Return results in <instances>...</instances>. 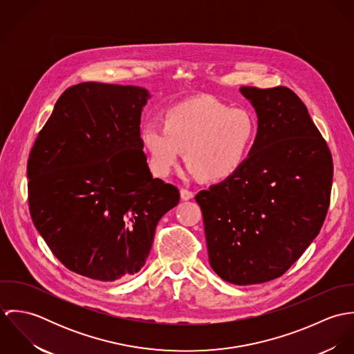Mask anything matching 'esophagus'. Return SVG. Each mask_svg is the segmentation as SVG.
Segmentation results:
<instances>
[{"label":"esophagus","instance_id":"1","mask_svg":"<svg viewBox=\"0 0 354 354\" xmlns=\"http://www.w3.org/2000/svg\"><path fill=\"white\" fill-rule=\"evenodd\" d=\"M180 195H181V199H183V201H189V199L194 198L192 191H189V189H187V188H181Z\"/></svg>","mask_w":354,"mask_h":354}]
</instances>
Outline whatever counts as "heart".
<instances>
[{"instance_id": "1", "label": "heart", "mask_w": 354, "mask_h": 354, "mask_svg": "<svg viewBox=\"0 0 354 354\" xmlns=\"http://www.w3.org/2000/svg\"><path fill=\"white\" fill-rule=\"evenodd\" d=\"M257 132V118L250 109L201 98L171 107L163 125L146 122L140 140L153 174L169 176L185 151L191 171L205 181H222L245 165Z\"/></svg>"}]
</instances>
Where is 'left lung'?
Returning a JSON list of instances; mask_svg holds the SVG:
<instances>
[{
    "instance_id": "obj_1",
    "label": "left lung",
    "mask_w": 354,
    "mask_h": 354,
    "mask_svg": "<svg viewBox=\"0 0 354 354\" xmlns=\"http://www.w3.org/2000/svg\"><path fill=\"white\" fill-rule=\"evenodd\" d=\"M259 117L245 165L201 191L211 268L253 285L283 275L319 234L333 187V156L299 95L288 87H241Z\"/></svg>"
}]
</instances>
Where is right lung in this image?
Here are the masks:
<instances>
[{"mask_svg":"<svg viewBox=\"0 0 354 354\" xmlns=\"http://www.w3.org/2000/svg\"><path fill=\"white\" fill-rule=\"evenodd\" d=\"M147 90L80 83L54 106L28 156V207L53 254L110 282L136 274L159 219L180 202L152 178L140 140Z\"/></svg>","mask_w":354,"mask_h":354,"instance_id":"right-lung-1","label":"right lung"}]
</instances>
